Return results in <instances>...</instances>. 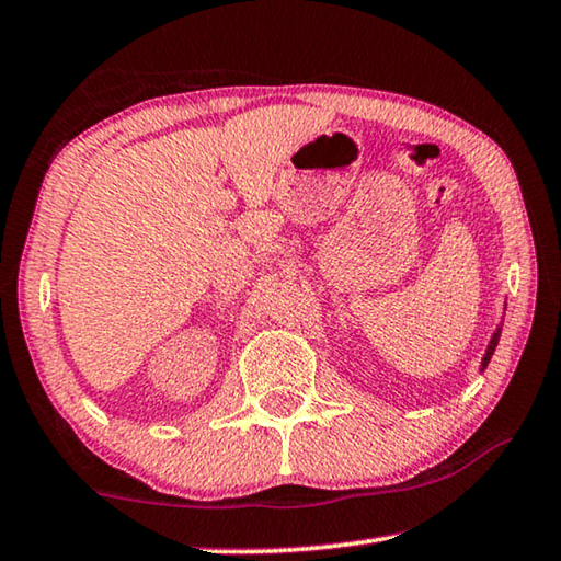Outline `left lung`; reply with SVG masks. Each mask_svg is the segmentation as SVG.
Segmentation results:
<instances>
[{"instance_id": "1", "label": "left lung", "mask_w": 561, "mask_h": 561, "mask_svg": "<svg viewBox=\"0 0 561 561\" xmlns=\"http://www.w3.org/2000/svg\"><path fill=\"white\" fill-rule=\"evenodd\" d=\"M500 334H502V321L497 324V329L492 331L490 344H488V348H485V356H482V366H480V371H485L488 364H490V358H492V354H495V346H497V341H500Z\"/></svg>"}]
</instances>
